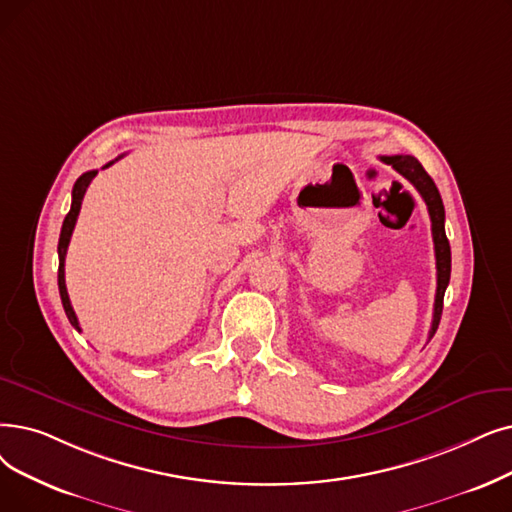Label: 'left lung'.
<instances>
[{
  "mask_svg": "<svg viewBox=\"0 0 512 512\" xmlns=\"http://www.w3.org/2000/svg\"><path fill=\"white\" fill-rule=\"evenodd\" d=\"M381 161L391 165L399 175H404L406 180L420 192L422 201L427 203V209L431 215V232H433L435 261H437V293H435V305H433V322L429 330V341H431L441 320L443 295H446V288L450 284V272H452L450 242L446 236V226H443V221H446V211H443L441 196L435 182L431 180V175L414 157H410V154H393V157H381Z\"/></svg>",
  "mask_w": 512,
  "mask_h": 512,
  "instance_id": "left-lung-1",
  "label": "left lung"
}]
</instances>
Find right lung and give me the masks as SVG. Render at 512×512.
Here are the masks:
<instances>
[{
	"label": "right lung",
	"instance_id": "1",
	"mask_svg": "<svg viewBox=\"0 0 512 512\" xmlns=\"http://www.w3.org/2000/svg\"><path fill=\"white\" fill-rule=\"evenodd\" d=\"M115 161H110L108 165H113ZM104 165V167H108ZM98 175V171H87L83 173L79 180L75 182L73 186V203H71V211L66 213L64 221H62V230H60V240H58V288H60V299H62V307L66 311V318H69V322L73 324V328H79V322H77V316H75V309L71 305V299H69V293H66V282H64V257H66V249H69V242H71V236H73V230H75V224H77V217H79V211H81V203H83V196L87 192V188H90L92 180Z\"/></svg>",
	"mask_w": 512,
	"mask_h": 512
}]
</instances>
